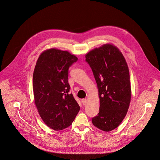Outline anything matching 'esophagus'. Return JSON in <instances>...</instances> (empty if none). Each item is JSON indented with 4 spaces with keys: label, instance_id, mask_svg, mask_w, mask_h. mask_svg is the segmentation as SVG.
<instances>
[{
    "label": "esophagus",
    "instance_id": "obj_1",
    "mask_svg": "<svg viewBox=\"0 0 160 160\" xmlns=\"http://www.w3.org/2000/svg\"><path fill=\"white\" fill-rule=\"evenodd\" d=\"M82 103H83V105H86L87 103V100L86 99V98H84V99H82Z\"/></svg>",
    "mask_w": 160,
    "mask_h": 160
}]
</instances>
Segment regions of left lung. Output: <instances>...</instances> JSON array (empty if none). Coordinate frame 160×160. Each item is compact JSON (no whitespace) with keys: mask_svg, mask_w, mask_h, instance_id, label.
Segmentation results:
<instances>
[{"mask_svg":"<svg viewBox=\"0 0 160 160\" xmlns=\"http://www.w3.org/2000/svg\"><path fill=\"white\" fill-rule=\"evenodd\" d=\"M98 89L100 109L92 119L104 132L117 128L125 117L131 101L130 72L126 60L114 45L107 43L85 55Z\"/></svg>","mask_w":160,"mask_h":160,"instance_id":"obj_1","label":"left lung"}]
</instances>
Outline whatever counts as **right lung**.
<instances>
[{"instance_id":"1","label":"right lung","mask_w":160,"mask_h":160,"mask_svg":"<svg viewBox=\"0 0 160 160\" xmlns=\"http://www.w3.org/2000/svg\"><path fill=\"white\" fill-rule=\"evenodd\" d=\"M77 60L68 51L52 48L40 55L34 68L35 104L43 122L56 131L70 126L80 108L68 83V68Z\"/></svg>"}]
</instances>
